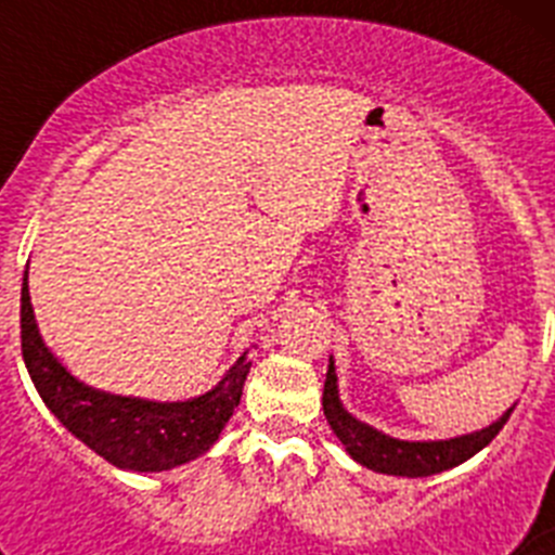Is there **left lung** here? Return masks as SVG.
<instances>
[{
  "instance_id": "1",
  "label": "left lung",
  "mask_w": 555,
  "mask_h": 555,
  "mask_svg": "<svg viewBox=\"0 0 555 555\" xmlns=\"http://www.w3.org/2000/svg\"><path fill=\"white\" fill-rule=\"evenodd\" d=\"M336 380V366H333L331 358L325 377V395H322V409H325V420L333 428V434L338 436V442L345 444L347 453L361 467L375 469V473L384 475H403V478H428V475L444 473V469H453L459 464H464L467 459H473L475 453H480L503 430V425L512 416L514 405H517L514 403L506 414L500 416L498 423H492L483 430H475V434L455 436V439H439V442H405V439L380 434L372 425L361 423L352 414H347L341 400H338Z\"/></svg>"
}]
</instances>
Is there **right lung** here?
Instances as JSON below:
<instances>
[{
    "label": "right lung",
    "mask_w": 555,
    "mask_h": 555,
    "mask_svg": "<svg viewBox=\"0 0 555 555\" xmlns=\"http://www.w3.org/2000/svg\"><path fill=\"white\" fill-rule=\"evenodd\" d=\"M22 356L38 395L63 428L113 467L130 473H164L208 453L242 400L253 364L244 352L214 389L183 403H155L86 386L43 345L27 272L22 283Z\"/></svg>",
    "instance_id": "right-lung-1"
}]
</instances>
